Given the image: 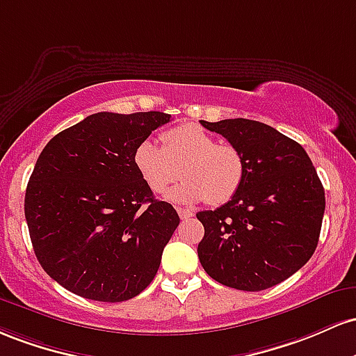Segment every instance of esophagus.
<instances>
[{
	"label": "esophagus",
	"mask_w": 356,
	"mask_h": 356,
	"mask_svg": "<svg viewBox=\"0 0 356 356\" xmlns=\"http://www.w3.org/2000/svg\"><path fill=\"white\" fill-rule=\"evenodd\" d=\"M177 211H178V215H179V218H181V220L193 217V211L188 210V209H177Z\"/></svg>",
	"instance_id": "esophagus-1"
}]
</instances>
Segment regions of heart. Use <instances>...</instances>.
I'll return each mask as SVG.
<instances>
[{"mask_svg":"<svg viewBox=\"0 0 356 356\" xmlns=\"http://www.w3.org/2000/svg\"><path fill=\"white\" fill-rule=\"evenodd\" d=\"M161 141L163 147L145 139L133 153L136 171L151 191L166 193L181 175L185 181L168 195L173 202L207 200L210 205H223L235 197L245 173L237 147L220 145L197 124L171 127L161 134Z\"/></svg>","mask_w":356,"mask_h":356,"instance_id":"heart-1","label":"heart"}]
</instances>
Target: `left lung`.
I'll return each instance as SVG.
<instances>
[{"mask_svg":"<svg viewBox=\"0 0 356 356\" xmlns=\"http://www.w3.org/2000/svg\"><path fill=\"white\" fill-rule=\"evenodd\" d=\"M242 154L245 173L235 197L198 211L205 227L198 259L223 286L262 291L286 281L314 254L325 188L299 143L250 119L200 121Z\"/></svg>","mask_w":356,"mask_h":356,"instance_id":"8db88e82","label":"left lung"}]
</instances>
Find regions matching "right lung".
Returning <instances> with one entry per match:
<instances>
[{"label": "right lung", "mask_w": 356, "mask_h": 356, "mask_svg": "<svg viewBox=\"0 0 356 356\" xmlns=\"http://www.w3.org/2000/svg\"><path fill=\"white\" fill-rule=\"evenodd\" d=\"M170 119L158 111L92 114L40 153L25 195L28 230L40 266L70 293L121 302L156 275L179 217L154 198L133 153Z\"/></svg>", "instance_id": "right-lung-1"}]
</instances>
